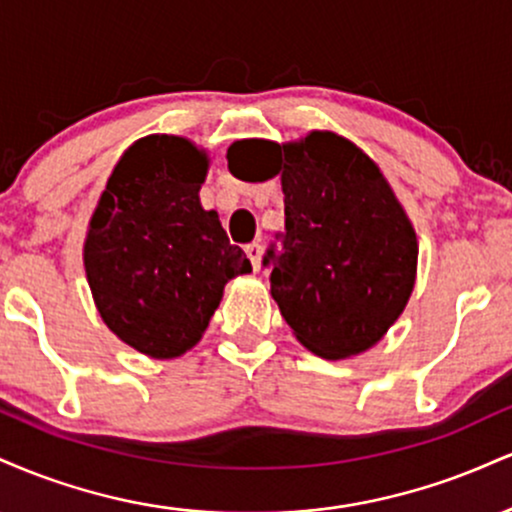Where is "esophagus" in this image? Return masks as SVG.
Segmentation results:
<instances>
[{"label": "esophagus", "instance_id": "esophagus-1", "mask_svg": "<svg viewBox=\"0 0 512 512\" xmlns=\"http://www.w3.org/2000/svg\"><path fill=\"white\" fill-rule=\"evenodd\" d=\"M245 255L250 257V262H252V269H260V257H262V245L260 243H250V245H245Z\"/></svg>", "mask_w": 512, "mask_h": 512}]
</instances>
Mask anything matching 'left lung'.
I'll list each match as a JSON object with an SVG mask.
<instances>
[{"label":"left lung","instance_id":"1","mask_svg":"<svg viewBox=\"0 0 512 512\" xmlns=\"http://www.w3.org/2000/svg\"><path fill=\"white\" fill-rule=\"evenodd\" d=\"M264 151L281 173L284 231L262 257L281 317L305 349L322 358L361 354L390 330L416 274L414 228L378 166L332 132H310L281 149L236 142L228 170ZM243 180V178H240Z\"/></svg>","mask_w":512,"mask_h":512}]
</instances>
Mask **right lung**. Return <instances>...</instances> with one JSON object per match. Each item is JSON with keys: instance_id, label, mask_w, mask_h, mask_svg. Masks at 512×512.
<instances>
[{"instance_id": "1", "label": "right lung", "mask_w": 512, "mask_h": 512, "mask_svg": "<svg viewBox=\"0 0 512 512\" xmlns=\"http://www.w3.org/2000/svg\"><path fill=\"white\" fill-rule=\"evenodd\" d=\"M207 156L154 134L120 158L88 228L84 264L105 325L146 356L175 358L199 342L223 286L252 272L199 187Z\"/></svg>"}]
</instances>
